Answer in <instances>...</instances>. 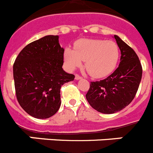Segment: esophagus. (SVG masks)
I'll return each instance as SVG.
<instances>
[{"label": "esophagus", "mask_w": 153, "mask_h": 153, "mask_svg": "<svg viewBox=\"0 0 153 153\" xmlns=\"http://www.w3.org/2000/svg\"><path fill=\"white\" fill-rule=\"evenodd\" d=\"M75 80H80V79H82V77L79 76L78 75H75Z\"/></svg>", "instance_id": "34e87169"}]
</instances>
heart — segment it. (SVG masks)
<instances>
[{
    "mask_svg": "<svg viewBox=\"0 0 153 153\" xmlns=\"http://www.w3.org/2000/svg\"><path fill=\"white\" fill-rule=\"evenodd\" d=\"M75 49L67 47L64 58L68 68L74 70L85 67L94 78H103L113 71L119 58V48L113 41L102 39H82L75 43Z\"/></svg>",
    "mask_w": 153,
    "mask_h": 153,
    "instance_id": "1",
    "label": "heart"
}]
</instances>
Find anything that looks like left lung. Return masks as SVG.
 <instances>
[{"mask_svg": "<svg viewBox=\"0 0 153 153\" xmlns=\"http://www.w3.org/2000/svg\"><path fill=\"white\" fill-rule=\"evenodd\" d=\"M114 38L121 51L119 67L99 82H91L85 97L90 105L104 114L121 111L135 98L140 84L143 68L136 53L118 35Z\"/></svg>", "mask_w": 153, "mask_h": 153, "instance_id": "8db88e82", "label": "left lung"}]
</instances>
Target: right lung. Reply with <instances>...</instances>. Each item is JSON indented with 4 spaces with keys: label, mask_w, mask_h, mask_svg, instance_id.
<instances>
[{
    "label": "right lung",
    "mask_w": 153,
    "mask_h": 153,
    "mask_svg": "<svg viewBox=\"0 0 153 153\" xmlns=\"http://www.w3.org/2000/svg\"><path fill=\"white\" fill-rule=\"evenodd\" d=\"M58 35H46L25 46L13 66L17 99L34 118L48 119L61 106L62 85L75 75L62 68L64 48Z\"/></svg>",
    "instance_id": "obj_1"
}]
</instances>
